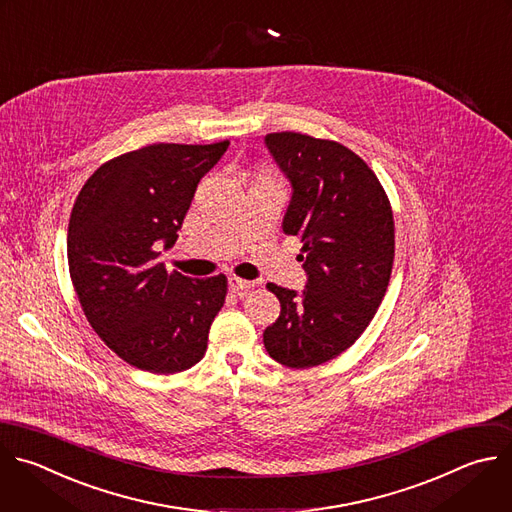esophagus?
<instances>
[{"label": "esophagus", "mask_w": 512, "mask_h": 512, "mask_svg": "<svg viewBox=\"0 0 512 512\" xmlns=\"http://www.w3.org/2000/svg\"><path fill=\"white\" fill-rule=\"evenodd\" d=\"M255 283L253 281H247V279H239V277H231L229 279V289L233 291V293H237V295H241L243 291H247V289H251Z\"/></svg>", "instance_id": "obj_1"}]
</instances>
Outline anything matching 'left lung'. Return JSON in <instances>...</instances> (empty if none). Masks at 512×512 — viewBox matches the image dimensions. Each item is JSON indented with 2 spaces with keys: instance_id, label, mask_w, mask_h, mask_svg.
<instances>
[{
  "instance_id": "1",
  "label": "left lung",
  "mask_w": 512,
  "mask_h": 512,
  "mask_svg": "<svg viewBox=\"0 0 512 512\" xmlns=\"http://www.w3.org/2000/svg\"><path fill=\"white\" fill-rule=\"evenodd\" d=\"M265 144L291 183L283 233L301 241L305 289L267 283L281 313L263 331L269 356L313 368L346 352L370 325L394 263V217L372 168L350 148L299 132Z\"/></svg>"
}]
</instances>
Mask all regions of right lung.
<instances>
[{"label":"right lung","instance_id":"1","mask_svg":"<svg viewBox=\"0 0 512 512\" xmlns=\"http://www.w3.org/2000/svg\"><path fill=\"white\" fill-rule=\"evenodd\" d=\"M215 144H150L104 162L82 187L68 227V265L80 305L102 342L152 374L193 368L227 295L225 275L168 273L156 245L173 247Z\"/></svg>","mask_w":512,"mask_h":512}]
</instances>
